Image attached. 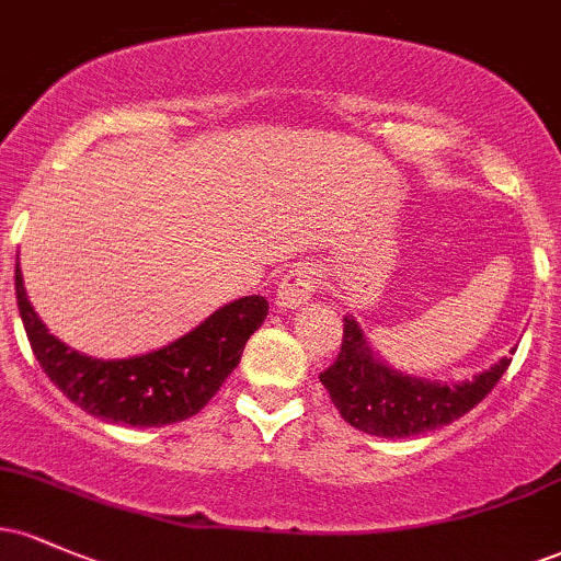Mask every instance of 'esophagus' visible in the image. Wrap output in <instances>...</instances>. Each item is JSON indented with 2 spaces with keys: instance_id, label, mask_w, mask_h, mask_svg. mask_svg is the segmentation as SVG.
Returning a JSON list of instances; mask_svg holds the SVG:
<instances>
[{
  "instance_id": "obj_1",
  "label": "esophagus",
  "mask_w": 561,
  "mask_h": 561,
  "mask_svg": "<svg viewBox=\"0 0 561 561\" xmlns=\"http://www.w3.org/2000/svg\"><path fill=\"white\" fill-rule=\"evenodd\" d=\"M317 272H313L311 263H295L293 268L285 274V279L279 282L276 289V306L279 308H298L302 302L311 300V295L317 293Z\"/></svg>"
}]
</instances>
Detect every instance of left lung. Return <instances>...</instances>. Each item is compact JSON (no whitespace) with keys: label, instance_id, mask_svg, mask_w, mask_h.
Returning <instances> with one entry per match:
<instances>
[{"label":"left lung","instance_id":"left-lung-1","mask_svg":"<svg viewBox=\"0 0 561 561\" xmlns=\"http://www.w3.org/2000/svg\"><path fill=\"white\" fill-rule=\"evenodd\" d=\"M343 321L337 362L319 379L340 416L366 435L414 437L450 424L472 411L512 364V358H501L467 382H430L392 369L371 353L356 321L351 317Z\"/></svg>","mask_w":561,"mask_h":561}]
</instances>
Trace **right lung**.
Segmentation results:
<instances>
[{
    "instance_id": "add662e5",
    "label": "right lung",
    "mask_w": 561,
    "mask_h": 561,
    "mask_svg": "<svg viewBox=\"0 0 561 561\" xmlns=\"http://www.w3.org/2000/svg\"><path fill=\"white\" fill-rule=\"evenodd\" d=\"M15 295L31 351L62 396L87 414L131 427H163L195 416L240 364L244 343L268 313L261 295L231 300L203 324L145 356L102 362L49 334L36 317L15 261Z\"/></svg>"
}]
</instances>
